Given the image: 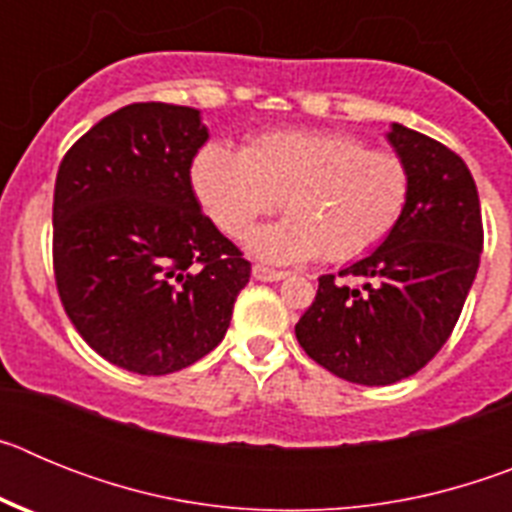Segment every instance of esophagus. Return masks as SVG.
<instances>
[{"instance_id":"obj_1","label":"esophagus","mask_w":512,"mask_h":512,"mask_svg":"<svg viewBox=\"0 0 512 512\" xmlns=\"http://www.w3.org/2000/svg\"><path fill=\"white\" fill-rule=\"evenodd\" d=\"M284 277H287V271L269 269V266H261V264L253 266V279H259V282H279V279Z\"/></svg>"}]
</instances>
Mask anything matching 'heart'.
Wrapping results in <instances>:
<instances>
[{
    "label": "heart",
    "instance_id": "1",
    "mask_svg": "<svg viewBox=\"0 0 512 512\" xmlns=\"http://www.w3.org/2000/svg\"><path fill=\"white\" fill-rule=\"evenodd\" d=\"M189 179L207 215L233 238L284 205L289 217L248 241L274 264L318 253L330 264L361 259L395 233L413 192L397 153L325 130L266 133L243 151L207 143L192 158Z\"/></svg>",
    "mask_w": 512,
    "mask_h": 512
}]
</instances>
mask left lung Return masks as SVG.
<instances>
[{
  "instance_id": "left-lung-1",
  "label": "left lung",
  "mask_w": 512,
  "mask_h": 512,
  "mask_svg": "<svg viewBox=\"0 0 512 512\" xmlns=\"http://www.w3.org/2000/svg\"><path fill=\"white\" fill-rule=\"evenodd\" d=\"M413 192L395 233L366 259L318 279L297 341L330 374L366 387L420 372L461 315L482 253L479 194L467 164L438 140L392 125ZM359 278L356 288L340 277Z\"/></svg>"
}]
</instances>
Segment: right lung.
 Masks as SVG:
<instances>
[{
    "mask_svg": "<svg viewBox=\"0 0 512 512\" xmlns=\"http://www.w3.org/2000/svg\"><path fill=\"white\" fill-rule=\"evenodd\" d=\"M200 110L138 102L63 156L53 192V271L79 336L110 364L158 377L223 341L251 264L194 197Z\"/></svg>",
    "mask_w": 512,
    "mask_h": 512,
    "instance_id": "obj_1",
    "label": "right lung"
}]
</instances>
